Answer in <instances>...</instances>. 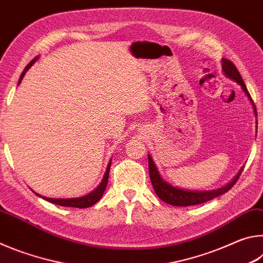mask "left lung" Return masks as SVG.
<instances>
[{"mask_svg":"<svg viewBox=\"0 0 263 263\" xmlns=\"http://www.w3.org/2000/svg\"><path fill=\"white\" fill-rule=\"evenodd\" d=\"M221 68L226 77L231 80H233V81H235L237 83H239L240 86H241V89L243 90V92L248 97V100L251 101V103L253 105V110H254L255 116H256L255 105H254V103H253V100H252L251 95H249L247 87L243 82L241 75H240L237 67L233 65V62L228 60V59H222L221 60ZM242 169L243 168L240 169V172L238 173V175L234 177L233 181H231L229 184H226L225 186H221V188H218L215 190H208V191L184 190V189L177 188V186L169 184L168 182L164 181L161 177V175H160V173L158 172V168H157V166H155L152 157L148 155L149 179H151V182H152V185L154 188L155 194L158 195V197L161 199V201L166 202L167 204H171V205H174V206H190V205H196V204H202V203H205L208 201H211V199L216 198V197H218V196H220L222 194L228 193V191L232 188L235 183H237V181L239 179L240 174H241Z\"/></svg>","mask_w":263,"mask_h":263,"instance_id":"left-lung-1","label":"left lung"}]
</instances>
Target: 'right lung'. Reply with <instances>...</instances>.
I'll list each match as a JSON object with an SVG mask.
<instances>
[{
    "label": "right lung",
    "mask_w": 263,
    "mask_h": 263,
    "mask_svg": "<svg viewBox=\"0 0 263 263\" xmlns=\"http://www.w3.org/2000/svg\"><path fill=\"white\" fill-rule=\"evenodd\" d=\"M38 58H34L33 60H31L30 64L26 66L24 68L23 73L21 74V78H20V81H18V86L20 83L22 82V80H23L25 73L28 72L29 68L32 66L35 61H37ZM110 166H111V161L109 162L108 167H106V171H105V174L103 176V180L101 181L100 185L97 186V188L91 191V193H89L86 196H82V197H77V198H48V197H44L43 198L45 199V201L51 202L53 204H57V205H61V206H72V208H80V209H83V208H89L91 205H94L97 202L100 201L102 196H103L105 188H106V184H108V179H109V172H110ZM34 193V191H33ZM39 197H42V195H39L37 193H34Z\"/></svg>",
    "instance_id": "add662e5"
}]
</instances>
